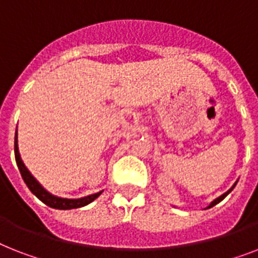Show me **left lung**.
I'll return each instance as SVG.
<instances>
[{"label":"left lung","mask_w":258,"mask_h":258,"mask_svg":"<svg viewBox=\"0 0 258 258\" xmlns=\"http://www.w3.org/2000/svg\"><path fill=\"white\" fill-rule=\"evenodd\" d=\"M237 181H238V180H237ZM237 181H236V183H234V184H233V185H232V187H231V188H229V189H228V190H227V192H225V194H223V195H221V196H219V198H217V199H215V200H213V202H212V203H211V204H209V205H208V207H207V208H205V209H209V208H212V207H215V205H216V204H219V203H220V202H221V200H224V199L227 198L228 195L231 194L232 190H233V188H234V187H236V184H237Z\"/></svg>","instance_id":"1"}]
</instances>
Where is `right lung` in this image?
<instances>
[{
	"instance_id": "right-lung-1",
	"label": "right lung",
	"mask_w": 258,
	"mask_h": 258,
	"mask_svg": "<svg viewBox=\"0 0 258 258\" xmlns=\"http://www.w3.org/2000/svg\"><path fill=\"white\" fill-rule=\"evenodd\" d=\"M14 154H16V162H17V165H18V169H20L21 176H22L24 181L26 183L27 188H29V189L31 190V194L35 195V196H37L42 203H45L46 205H49L50 208H55V209L81 208V207H85V205L93 203L94 200H95L96 198H99V195L103 192V190H100V192H96V194L89 195V196H85V198H79V199L59 198V196H55V195L50 194L49 190H46L45 188L42 187L38 180L31 175V172L27 169L25 163L22 162L20 150H18V135H17V131H16V138H14Z\"/></svg>"
}]
</instances>
